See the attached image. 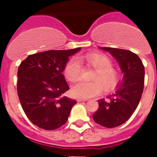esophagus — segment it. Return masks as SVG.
Instances as JSON below:
<instances>
[{
	"label": "esophagus",
	"instance_id": "1",
	"mask_svg": "<svg viewBox=\"0 0 157 157\" xmlns=\"http://www.w3.org/2000/svg\"><path fill=\"white\" fill-rule=\"evenodd\" d=\"M76 101L77 102H85V101H87L86 98H76Z\"/></svg>",
	"mask_w": 157,
	"mask_h": 157
}]
</instances>
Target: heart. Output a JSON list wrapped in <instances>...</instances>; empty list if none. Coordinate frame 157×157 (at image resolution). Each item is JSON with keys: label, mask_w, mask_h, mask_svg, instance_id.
<instances>
[{"label": "heart", "mask_w": 157, "mask_h": 157, "mask_svg": "<svg viewBox=\"0 0 157 157\" xmlns=\"http://www.w3.org/2000/svg\"><path fill=\"white\" fill-rule=\"evenodd\" d=\"M81 63L91 66L96 70L92 75V82L79 81L73 84L71 92L77 98H89L99 95L104 89L106 92H111L118 85L119 77L115 69L112 67V61L106 55L91 53L81 56L77 59L71 58L64 69L65 78L70 82H75L82 75V67Z\"/></svg>", "instance_id": "heart-1"}]
</instances>
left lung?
Segmentation results:
<instances>
[{"label":"left lung","mask_w":157,"mask_h":157,"mask_svg":"<svg viewBox=\"0 0 157 157\" xmlns=\"http://www.w3.org/2000/svg\"><path fill=\"white\" fill-rule=\"evenodd\" d=\"M118 62L124 73L123 82L109 100L98 101V109L94 113V121L106 128L123 124L134 113L141 98L145 82V67L135 53L116 48L103 47Z\"/></svg>","instance_id":"obj_1"}]
</instances>
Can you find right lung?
Instances as JSON below:
<instances>
[{
    "mask_svg": "<svg viewBox=\"0 0 157 157\" xmlns=\"http://www.w3.org/2000/svg\"><path fill=\"white\" fill-rule=\"evenodd\" d=\"M80 49L37 53L29 55L19 65V100L27 117L39 128L53 130L67 121L76 101L63 96L69 86L62 72L69 56Z\"/></svg>",
    "mask_w": 157,
    "mask_h": 157,
    "instance_id": "right-lung-1",
    "label": "right lung"
}]
</instances>
